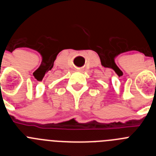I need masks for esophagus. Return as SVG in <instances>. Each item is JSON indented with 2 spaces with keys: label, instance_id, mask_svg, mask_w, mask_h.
Listing matches in <instances>:
<instances>
[{
  "label": "esophagus",
  "instance_id": "34e87169",
  "mask_svg": "<svg viewBox=\"0 0 156 156\" xmlns=\"http://www.w3.org/2000/svg\"><path fill=\"white\" fill-rule=\"evenodd\" d=\"M79 69V70H80V69Z\"/></svg>",
  "mask_w": 156,
  "mask_h": 156
}]
</instances>
